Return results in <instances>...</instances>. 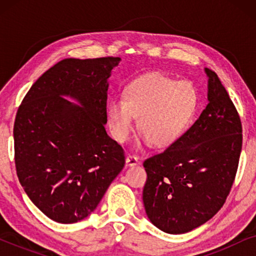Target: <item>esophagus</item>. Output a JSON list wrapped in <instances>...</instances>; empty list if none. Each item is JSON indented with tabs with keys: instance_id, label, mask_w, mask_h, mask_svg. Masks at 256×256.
<instances>
[{
	"instance_id": "obj_1",
	"label": "esophagus",
	"mask_w": 256,
	"mask_h": 256,
	"mask_svg": "<svg viewBox=\"0 0 256 256\" xmlns=\"http://www.w3.org/2000/svg\"><path fill=\"white\" fill-rule=\"evenodd\" d=\"M126 163H127L128 166H138V164L140 163L138 162V157L135 156V155H128L127 158H126Z\"/></svg>"
}]
</instances>
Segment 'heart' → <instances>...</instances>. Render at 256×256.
Wrapping results in <instances>:
<instances>
[{
	"instance_id": "1",
	"label": "heart",
	"mask_w": 256,
	"mask_h": 256,
	"mask_svg": "<svg viewBox=\"0 0 256 256\" xmlns=\"http://www.w3.org/2000/svg\"><path fill=\"white\" fill-rule=\"evenodd\" d=\"M198 92L188 82L160 74L136 79L124 90V99L115 98L107 107L110 132L118 143L127 142L138 118V130L155 146L177 141L194 120Z\"/></svg>"
}]
</instances>
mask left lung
<instances>
[{"label":"left lung","mask_w":256,"mask_h":256,"mask_svg":"<svg viewBox=\"0 0 256 256\" xmlns=\"http://www.w3.org/2000/svg\"><path fill=\"white\" fill-rule=\"evenodd\" d=\"M205 72L208 104L200 116L164 152L143 162L146 216L166 233L190 232L211 219L225 204L239 166V113L216 73Z\"/></svg>","instance_id":"1"}]
</instances>
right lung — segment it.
I'll return each instance as SVG.
<instances>
[{
	"mask_svg": "<svg viewBox=\"0 0 256 256\" xmlns=\"http://www.w3.org/2000/svg\"><path fill=\"white\" fill-rule=\"evenodd\" d=\"M120 60L62 59L37 79L17 110V177L31 202L57 222L90 216L124 166V149L104 129L107 79Z\"/></svg>",
	"mask_w": 256,
	"mask_h": 256,
	"instance_id": "add662e5",
	"label": "right lung"
}]
</instances>
